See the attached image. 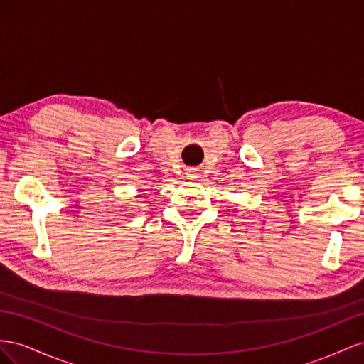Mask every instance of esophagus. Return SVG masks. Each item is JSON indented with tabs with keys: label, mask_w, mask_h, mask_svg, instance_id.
Here are the masks:
<instances>
[{
	"label": "esophagus",
	"mask_w": 364,
	"mask_h": 364,
	"mask_svg": "<svg viewBox=\"0 0 364 364\" xmlns=\"http://www.w3.org/2000/svg\"><path fill=\"white\" fill-rule=\"evenodd\" d=\"M188 176H189V178H195V175H193V172H188Z\"/></svg>",
	"instance_id": "34e87169"
}]
</instances>
